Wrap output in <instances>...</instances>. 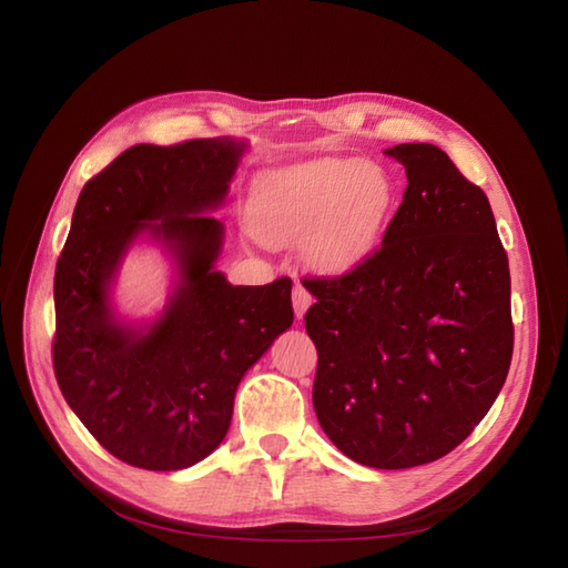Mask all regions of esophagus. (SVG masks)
Masks as SVG:
<instances>
[{"mask_svg": "<svg viewBox=\"0 0 568 568\" xmlns=\"http://www.w3.org/2000/svg\"><path fill=\"white\" fill-rule=\"evenodd\" d=\"M311 303H313L311 291H307L303 284H296L294 286V313H296L298 320L305 315V311L311 307Z\"/></svg>", "mask_w": 568, "mask_h": 568, "instance_id": "esophagus-1", "label": "esophagus"}]
</instances>
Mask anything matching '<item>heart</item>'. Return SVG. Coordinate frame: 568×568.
<instances>
[{
    "mask_svg": "<svg viewBox=\"0 0 568 568\" xmlns=\"http://www.w3.org/2000/svg\"><path fill=\"white\" fill-rule=\"evenodd\" d=\"M395 199L382 165L322 159L274 173L257 199V232L270 244L307 239L311 263L329 274L363 263L379 242Z\"/></svg>",
    "mask_w": 568,
    "mask_h": 568,
    "instance_id": "obj_1",
    "label": "heart"
}]
</instances>
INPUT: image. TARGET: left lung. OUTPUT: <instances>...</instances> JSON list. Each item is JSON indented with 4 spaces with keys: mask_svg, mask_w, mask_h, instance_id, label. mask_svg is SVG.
<instances>
[{
    "mask_svg": "<svg viewBox=\"0 0 568 568\" xmlns=\"http://www.w3.org/2000/svg\"><path fill=\"white\" fill-rule=\"evenodd\" d=\"M386 153L405 165L400 209L363 263L305 277V329L324 434L365 467L409 469L488 415L511 363V286L484 189L434 144Z\"/></svg>",
    "mask_w": 568,
    "mask_h": 568,
    "instance_id": "left-lung-1",
    "label": "left lung"
}]
</instances>
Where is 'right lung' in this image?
<instances>
[{
  "instance_id": "add662e5",
  "label": "right lung",
  "mask_w": 568,
  "mask_h": 568,
  "mask_svg": "<svg viewBox=\"0 0 568 568\" xmlns=\"http://www.w3.org/2000/svg\"><path fill=\"white\" fill-rule=\"evenodd\" d=\"M244 142L136 144L82 186L54 274V374L65 403L132 467L178 471L225 438L234 393L294 322L291 280L232 286L215 270L225 201ZM142 233L179 265V286L146 327L120 323L108 291Z\"/></svg>"
}]
</instances>
